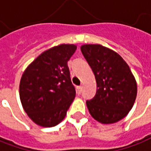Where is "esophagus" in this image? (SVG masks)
I'll return each mask as SVG.
<instances>
[{
	"label": "esophagus",
	"instance_id": "esophagus-1",
	"mask_svg": "<svg viewBox=\"0 0 151 151\" xmlns=\"http://www.w3.org/2000/svg\"><path fill=\"white\" fill-rule=\"evenodd\" d=\"M82 89H83V88L81 87V86H78V87H77V93L79 95V94H81V93H82Z\"/></svg>",
	"mask_w": 151,
	"mask_h": 151
}]
</instances>
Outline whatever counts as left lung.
<instances>
[{
	"mask_svg": "<svg viewBox=\"0 0 151 151\" xmlns=\"http://www.w3.org/2000/svg\"><path fill=\"white\" fill-rule=\"evenodd\" d=\"M82 54L93 70L97 92L86 101L89 113L102 124L121 121L136 101L137 85L127 63L116 52L101 45H83Z\"/></svg>",
	"mask_w": 151,
	"mask_h": 151,
	"instance_id": "8db88e82",
	"label": "left lung"
}]
</instances>
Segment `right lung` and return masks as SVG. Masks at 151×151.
<instances>
[{"mask_svg": "<svg viewBox=\"0 0 151 151\" xmlns=\"http://www.w3.org/2000/svg\"><path fill=\"white\" fill-rule=\"evenodd\" d=\"M75 45H59L43 52L22 74L19 98L34 122L52 127L62 122L76 95L68 61Z\"/></svg>", "mask_w": 151, "mask_h": 151, "instance_id": "1", "label": "right lung"}]
</instances>
